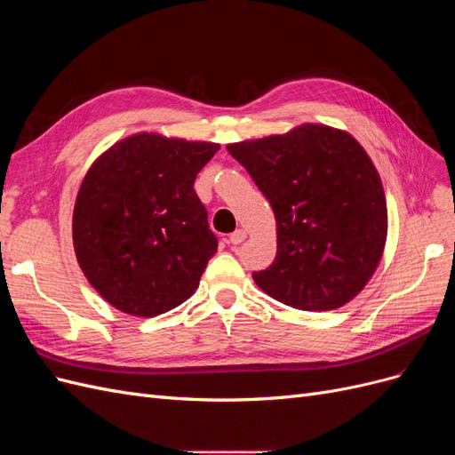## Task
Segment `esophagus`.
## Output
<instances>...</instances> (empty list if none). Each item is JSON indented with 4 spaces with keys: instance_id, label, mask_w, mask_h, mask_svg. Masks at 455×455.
I'll list each match as a JSON object with an SVG mask.
<instances>
[{
    "instance_id": "34e87169",
    "label": "esophagus",
    "mask_w": 455,
    "mask_h": 455,
    "mask_svg": "<svg viewBox=\"0 0 455 455\" xmlns=\"http://www.w3.org/2000/svg\"><path fill=\"white\" fill-rule=\"evenodd\" d=\"M244 239H246V233H244L243 229H235V231H233L231 235H229V243H231V244H241Z\"/></svg>"
}]
</instances>
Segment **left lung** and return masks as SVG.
Instances as JSON below:
<instances>
[{"mask_svg": "<svg viewBox=\"0 0 455 455\" xmlns=\"http://www.w3.org/2000/svg\"><path fill=\"white\" fill-rule=\"evenodd\" d=\"M269 201L277 256L254 283L284 306L328 311L346 306L374 275L387 204L374 163L346 131L296 127L228 146Z\"/></svg>", "mask_w": 455, "mask_h": 455, "instance_id": "8db88e82", "label": "left lung"}]
</instances>
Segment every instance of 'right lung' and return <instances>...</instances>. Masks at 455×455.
Wrapping results in <instances>:
<instances>
[{
  "mask_svg": "<svg viewBox=\"0 0 455 455\" xmlns=\"http://www.w3.org/2000/svg\"><path fill=\"white\" fill-rule=\"evenodd\" d=\"M218 149L139 132L92 163L74 206V249L108 304L156 316L196 292L218 239L194 182Z\"/></svg>",
  "mask_w": 455,
  "mask_h": 455,
  "instance_id": "right-lung-1",
  "label": "right lung"
}]
</instances>
